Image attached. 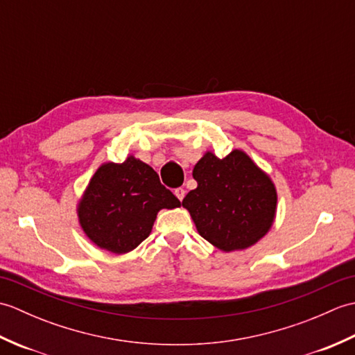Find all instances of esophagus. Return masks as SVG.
Instances as JSON below:
<instances>
[{
	"label": "esophagus",
	"mask_w": 355,
	"mask_h": 355,
	"mask_svg": "<svg viewBox=\"0 0 355 355\" xmlns=\"http://www.w3.org/2000/svg\"><path fill=\"white\" fill-rule=\"evenodd\" d=\"M173 193H175V197L180 200V201H183V198H184V195H186V191L183 189V187H178V189H175L173 191Z\"/></svg>",
	"instance_id": "1"
}]
</instances>
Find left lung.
Listing matches in <instances>:
<instances>
[{
    "instance_id": "8db88e82",
    "label": "left lung",
    "mask_w": 355,
    "mask_h": 355,
    "mask_svg": "<svg viewBox=\"0 0 355 355\" xmlns=\"http://www.w3.org/2000/svg\"><path fill=\"white\" fill-rule=\"evenodd\" d=\"M197 189L183 200L200 235L223 252L244 250L266 236L275 221L277 193L266 172L244 150L195 164Z\"/></svg>"
}]
</instances>
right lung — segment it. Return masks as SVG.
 <instances>
[{"label": "right lung", "instance_id": "add662e5", "mask_svg": "<svg viewBox=\"0 0 355 355\" xmlns=\"http://www.w3.org/2000/svg\"><path fill=\"white\" fill-rule=\"evenodd\" d=\"M180 206L158 173L130 155L123 163H103L96 171L79 201L78 216L97 247L123 254L149 236L162 209Z\"/></svg>", "mask_w": 355, "mask_h": 355}]
</instances>
